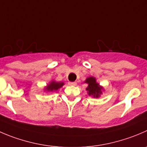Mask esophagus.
Here are the masks:
<instances>
[{
	"mask_svg": "<svg viewBox=\"0 0 147 147\" xmlns=\"http://www.w3.org/2000/svg\"><path fill=\"white\" fill-rule=\"evenodd\" d=\"M68 84H69V85H71V86H75V85H77L76 82H69Z\"/></svg>",
	"mask_w": 147,
	"mask_h": 147,
	"instance_id": "esophagus-1",
	"label": "esophagus"
}]
</instances>
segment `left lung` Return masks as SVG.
<instances>
[{
  "instance_id": "left-lung-1",
  "label": "left lung",
  "mask_w": 147,
  "mask_h": 147,
  "mask_svg": "<svg viewBox=\"0 0 147 147\" xmlns=\"http://www.w3.org/2000/svg\"><path fill=\"white\" fill-rule=\"evenodd\" d=\"M84 82L88 84L86 90L88 91V95L94 98H98L100 97L101 94L105 90L103 87L97 82L96 78L92 76L87 78Z\"/></svg>"
}]
</instances>
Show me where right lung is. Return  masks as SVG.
<instances>
[{
	"mask_svg": "<svg viewBox=\"0 0 147 147\" xmlns=\"http://www.w3.org/2000/svg\"><path fill=\"white\" fill-rule=\"evenodd\" d=\"M65 85L63 82H57L55 80H52L44 88L45 92H55L62 88Z\"/></svg>",
	"mask_w": 147,
	"mask_h": 147,
	"instance_id": "right-lung-1",
	"label": "right lung"
}]
</instances>
